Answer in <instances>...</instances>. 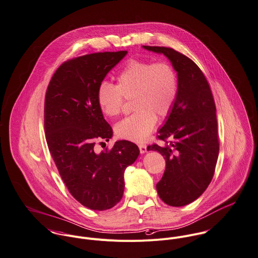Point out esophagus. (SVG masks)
<instances>
[{
    "label": "esophagus",
    "mask_w": 258,
    "mask_h": 258,
    "mask_svg": "<svg viewBox=\"0 0 258 258\" xmlns=\"http://www.w3.org/2000/svg\"><path fill=\"white\" fill-rule=\"evenodd\" d=\"M139 148H140V152H141V154H145V153H147V146H146V145H144V144H140V145H139Z\"/></svg>",
    "instance_id": "1"
}]
</instances>
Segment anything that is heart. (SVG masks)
<instances>
[{"instance_id":"1","label":"heart","mask_w":258,"mask_h":258,"mask_svg":"<svg viewBox=\"0 0 258 258\" xmlns=\"http://www.w3.org/2000/svg\"><path fill=\"white\" fill-rule=\"evenodd\" d=\"M117 84L102 81L97 88V103L108 117L117 116L124 98L134 99L132 115L115 125V134L124 140L144 142L160 118L173 110L178 94L179 79L173 65L167 61L128 60L116 77Z\"/></svg>"}]
</instances>
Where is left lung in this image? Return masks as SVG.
Listing matches in <instances>:
<instances>
[{"label": "left lung", "instance_id": "8db88e82", "mask_svg": "<svg viewBox=\"0 0 258 258\" xmlns=\"http://www.w3.org/2000/svg\"><path fill=\"white\" fill-rule=\"evenodd\" d=\"M164 54L177 71L179 94L172 112L159 130L166 144L153 145L166 160V170L157 184L160 198L168 205L181 207L198 199L209 186L219 155L216 106L206 77L197 64L167 47L143 46ZM170 137L172 142L165 140Z\"/></svg>", "mask_w": 258, "mask_h": 258}]
</instances>
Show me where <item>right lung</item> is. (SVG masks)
I'll return each instance as SVG.
<instances>
[{
    "label": "right lung",
    "instance_id": "1",
    "mask_svg": "<svg viewBox=\"0 0 258 258\" xmlns=\"http://www.w3.org/2000/svg\"><path fill=\"white\" fill-rule=\"evenodd\" d=\"M127 51L92 53L64 62L45 96L44 125L50 154L71 195L83 206L103 211L123 195L125 169L140 155L137 145L117 141L96 153L97 140L112 138V128L97 103V88Z\"/></svg>",
    "mask_w": 258,
    "mask_h": 258
}]
</instances>
